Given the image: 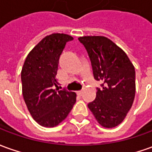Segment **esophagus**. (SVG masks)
<instances>
[{
	"mask_svg": "<svg viewBox=\"0 0 152 152\" xmlns=\"http://www.w3.org/2000/svg\"><path fill=\"white\" fill-rule=\"evenodd\" d=\"M76 94H78L79 96H81V95H82V94H83V91H77V92H76Z\"/></svg>",
	"mask_w": 152,
	"mask_h": 152,
	"instance_id": "34e87169",
	"label": "esophagus"
}]
</instances>
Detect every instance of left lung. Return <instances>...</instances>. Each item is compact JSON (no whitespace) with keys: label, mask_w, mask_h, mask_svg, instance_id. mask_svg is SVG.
Listing matches in <instances>:
<instances>
[{"label":"left lung","mask_w":152,"mask_h":152,"mask_svg":"<svg viewBox=\"0 0 152 152\" xmlns=\"http://www.w3.org/2000/svg\"><path fill=\"white\" fill-rule=\"evenodd\" d=\"M79 41L91 59L97 88L94 101L88 104L101 126L114 128L120 124L131 109L136 92L135 68L127 54L104 36H84Z\"/></svg>","instance_id":"8db88e82"}]
</instances>
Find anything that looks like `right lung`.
Masks as SVG:
<instances>
[{"label": "right lung", "instance_id": "add662e5", "mask_svg": "<svg viewBox=\"0 0 152 152\" xmlns=\"http://www.w3.org/2000/svg\"><path fill=\"white\" fill-rule=\"evenodd\" d=\"M72 40V36L64 34L46 36L28 54L21 71L24 102L33 118L43 127L58 125L76 103V93L59 91L56 79L60 56Z\"/></svg>", "mask_w": 152, "mask_h": 152}]
</instances>
